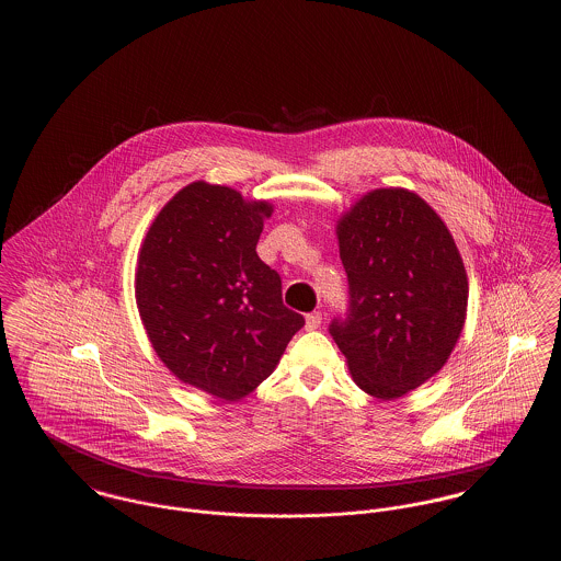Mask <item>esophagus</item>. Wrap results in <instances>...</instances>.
I'll return each mask as SVG.
<instances>
[{"mask_svg": "<svg viewBox=\"0 0 561 561\" xmlns=\"http://www.w3.org/2000/svg\"><path fill=\"white\" fill-rule=\"evenodd\" d=\"M321 325V313H309L307 318H305V328L307 330H318Z\"/></svg>", "mask_w": 561, "mask_h": 561, "instance_id": "obj_1", "label": "esophagus"}]
</instances>
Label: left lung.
I'll use <instances>...</instances> for the list:
<instances>
[{"mask_svg":"<svg viewBox=\"0 0 561 561\" xmlns=\"http://www.w3.org/2000/svg\"><path fill=\"white\" fill-rule=\"evenodd\" d=\"M347 320L330 334L353 382L400 400L439 373L467 320L469 279L450 229L403 187L373 188L336 220Z\"/></svg>","mask_w":561,"mask_h":561,"instance_id":"left-lung-1","label":"left lung"}]
</instances>
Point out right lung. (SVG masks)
I'll list each match as a JSON object with an SVG mask.
<instances>
[{
    "label": "right lung",
    "mask_w": 561,
    "mask_h": 561,
    "mask_svg": "<svg viewBox=\"0 0 561 561\" xmlns=\"http://www.w3.org/2000/svg\"><path fill=\"white\" fill-rule=\"evenodd\" d=\"M267 199L195 181L153 218L138 250L136 307L163 366L225 401L250 396L277 368L302 316L256 254Z\"/></svg>",
    "instance_id": "add662e5"
}]
</instances>
